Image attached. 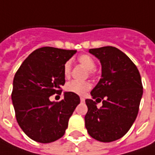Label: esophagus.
I'll use <instances>...</instances> for the list:
<instances>
[{
    "label": "esophagus",
    "instance_id": "obj_1",
    "mask_svg": "<svg viewBox=\"0 0 155 155\" xmlns=\"http://www.w3.org/2000/svg\"><path fill=\"white\" fill-rule=\"evenodd\" d=\"M81 102H84V101H85V99H84V98H81Z\"/></svg>",
    "mask_w": 155,
    "mask_h": 155
}]
</instances>
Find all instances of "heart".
Here are the masks:
<instances>
[{
  "mask_svg": "<svg viewBox=\"0 0 155 155\" xmlns=\"http://www.w3.org/2000/svg\"><path fill=\"white\" fill-rule=\"evenodd\" d=\"M78 61L88 69L90 74H94L95 73V61L94 59L87 54H83L78 57ZM71 73V62L68 61L65 62L63 66V74L65 77H68ZM92 88V84L89 81H72L67 83L65 89L67 92L77 95H84Z\"/></svg>",
  "mask_w": 155,
  "mask_h": 155,
  "instance_id": "b5f03b06",
  "label": "heart"
}]
</instances>
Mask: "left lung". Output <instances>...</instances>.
<instances>
[{"label":"left lung","mask_w":155,"mask_h":155,"mask_svg":"<svg viewBox=\"0 0 155 155\" xmlns=\"http://www.w3.org/2000/svg\"><path fill=\"white\" fill-rule=\"evenodd\" d=\"M100 61L101 79L92 90L93 99H86L88 110L85 125L95 140L110 142L120 139L136 120L143 87L140 73L134 62L112 46L90 49ZM102 100L99 108L97 103Z\"/></svg>","instance_id":"8db88e82"}]
</instances>
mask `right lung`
<instances>
[{
	"mask_svg": "<svg viewBox=\"0 0 155 155\" xmlns=\"http://www.w3.org/2000/svg\"><path fill=\"white\" fill-rule=\"evenodd\" d=\"M76 51L42 47L31 53L14 78L12 100L16 119L31 140L49 143L60 139L69 117L80 104L77 94L66 92L64 99L51 102L65 84L63 66Z\"/></svg>",
	"mask_w": 155,
	"mask_h": 155,
	"instance_id": "1",
	"label": "right lung"
}]
</instances>
